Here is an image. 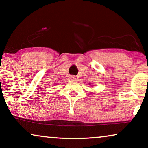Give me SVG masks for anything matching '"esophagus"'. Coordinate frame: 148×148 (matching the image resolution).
Here are the masks:
<instances>
[{
	"instance_id": "34e87169",
	"label": "esophagus",
	"mask_w": 148,
	"mask_h": 148,
	"mask_svg": "<svg viewBox=\"0 0 148 148\" xmlns=\"http://www.w3.org/2000/svg\"><path fill=\"white\" fill-rule=\"evenodd\" d=\"M71 80H73V81L76 80V77H75V76H71Z\"/></svg>"
}]
</instances>
